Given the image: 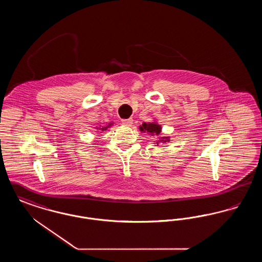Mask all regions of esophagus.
<instances>
[{"label": "esophagus", "instance_id": "34e87169", "mask_svg": "<svg viewBox=\"0 0 262 262\" xmlns=\"http://www.w3.org/2000/svg\"><path fill=\"white\" fill-rule=\"evenodd\" d=\"M133 122H134V120H133L132 118H129V119H124V120H122V123H123V124L125 125H132Z\"/></svg>", "mask_w": 262, "mask_h": 262}]
</instances>
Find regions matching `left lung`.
Here are the masks:
<instances>
[{
	"label": "left lung",
	"instance_id": "obj_1",
	"mask_svg": "<svg viewBox=\"0 0 262 262\" xmlns=\"http://www.w3.org/2000/svg\"><path fill=\"white\" fill-rule=\"evenodd\" d=\"M140 132L147 133L151 137H158L160 136L162 132V127L157 122H151V123H143L142 125L139 126ZM170 141V137H160L156 140V144L159 145L161 143H166Z\"/></svg>",
	"mask_w": 262,
	"mask_h": 262
}]
</instances>
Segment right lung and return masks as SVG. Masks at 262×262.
<instances>
[{"instance_id": "1", "label": "right lung", "mask_w": 262, "mask_h": 262, "mask_svg": "<svg viewBox=\"0 0 262 262\" xmlns=\"http://www.w3.org/2000/svg\"><path fill=\"white\" fill-rule=\"evenodd\" d=\"M114 125L113 123H110V124H108V125H106V126H99V127H96V129H99V130H106L107 128H109L110 126H112V125Z\"/></svg>"}]
</instances>
